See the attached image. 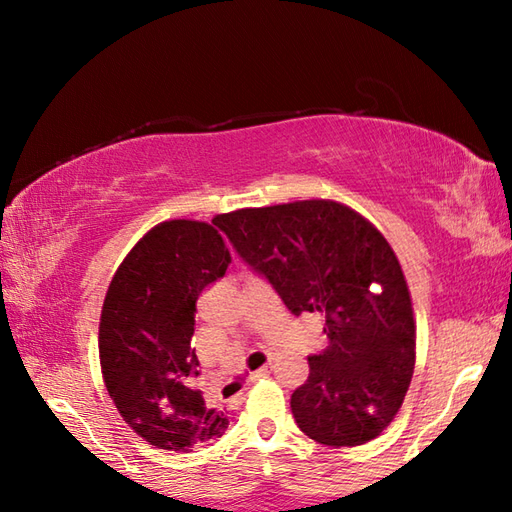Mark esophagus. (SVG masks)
Returning <instances> with one entry per match:
<instances>
[{"label": "esophagus", "mask_w": 512, "mask_h": 512, "mask_svg": "<svg viewBox=\"0 0 512 512\" xmlns=\"http://www.w3.org/2000/svg\"><path fill=\"white\" fill-rule=\"evenodd\" d=\"M270 372V363H266L264 367H259L257 369V372H253V374H250V380H257V378H262V376H266Z\"/></svg>", "instance_id": "esophagus-1"}]
</instances>
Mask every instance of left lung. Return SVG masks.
Instances as JSON below:
<instances>
[{"mask_svg":"<svg viewBox=\"0 0 512 512\" xmlns=\"http://www.w3.org/2000/svg\"><path fill=\"white\" fill-rule=\"evenodd\" d=\"M213 224L301 317L321 312L328 347L290 398L308 438L358 447L394 420L416 363L413 310L394 250L365 217L330 200L242 209Z\"/></svg>","mask_w":512,"mask_h":512,"instance_id":"8db88e82","label":"left lung"}]
</instances>
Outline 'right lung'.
<instances>
[{
  "mask_svg": "<svg viewBox=\"0 0 512 512\" xmlns=\"http://www.w3.org/2000/svg\"><path fill=\"white\" fill-rule=\"evenodd\" d=\"M228 264L217 228L171 220L140 239L107 290L99 325L105 387L129 427L154 447L189 453L226 429V413L198 389L191 339L195 303Z\"/></svg>",
  "mask_w": 512,
  "mask_h": 512,
  "instance_id": "1",
  "label": "right lung"
}]
</instances>
